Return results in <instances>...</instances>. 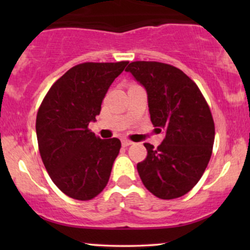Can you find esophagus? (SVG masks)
<instances>
[{
    "mask_svg": "<svg viewBox=\"0 0 250 250\" xmlns=\"http://www.w3.org/2000/svg\"><path fill=\"white\" fill-rule=\"evenodd\" d=\"M130 145H133V142H131L130 140H127V139L122 140V146H123V147H128V146H130Z\"/></svg>",
    "mask_w": 250,
    "mask_h": 250,
    "instance_id": "esophagus-1",
    "label": "esophagus"
}]
</instances>
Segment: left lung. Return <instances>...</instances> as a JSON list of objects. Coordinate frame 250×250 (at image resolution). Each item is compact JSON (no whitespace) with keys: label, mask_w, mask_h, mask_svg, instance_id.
<instances>
[{"label":"left lung","mask_w":250,"mask_h":250,"mask_svg":"<svg viewBox=\"0 0 250 250\" xmlns=\"http://www.w3.org/2000/svg\"><path fill=\"white\" fill-rule=\"evenodd\" d=\"M148 94L150 120L166 137L137 163L145 187L162 200L183 196L207 168L215 139L210 108L190 77L162 62L135 61L125 68Z\"/></svg>","instance_id":"8db88e82"}]
</instances>
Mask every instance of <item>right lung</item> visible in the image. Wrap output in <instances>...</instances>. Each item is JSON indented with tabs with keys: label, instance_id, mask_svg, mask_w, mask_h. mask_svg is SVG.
I'll return each instance as SVG.
<instances>
[{
	"label": "right lung",
	"instance_id": "add662e5",
	"mask_svg": "<svg viewBox=\"0 0 250 250\" xmlns=\"http://www.w3.org/2000/svg\"><path fill=\"white\" fill-rule=\"evenodd\" d=\"M128 61L80 63L51 85L36 116L41 159L56 187L71 199H94L107 186L120 153L116 137L101 140L88 128L109 87Z\"/></svg>",
	"mask_w": 250,
	"mask_h": 250
}]
</instances>
